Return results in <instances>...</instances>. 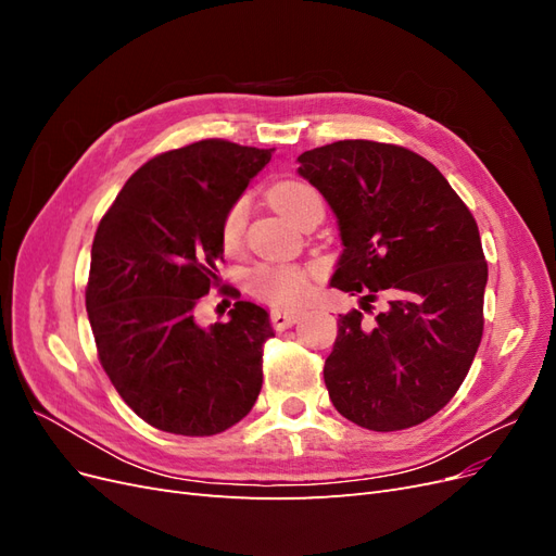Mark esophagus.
Instances as JSON below:
<instances>
[{
    "label": "esophagus",
    "mask_w": 556,
    "mask_h": 556,
    "mask_svg": "<svg viewBox=\"0 0 556 556\" xmlns=\"http://www.w3.org/2000/svg\"><path fill=\"white\" fill-rule=\"evenodd\" d=\"M296 319H299V313L294 311H271V325L278 331L290 329L292 325H296Z\"/></svg>",
    "instance_id": "obj_1"
}]
</instances>
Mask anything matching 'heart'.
<instances>
[{
  "instance_id": "1",
  "label": "heart",
  "mask_w": 556,
  "mask_h": 556,
  "mask_svg": "<svg viewBox=\"0 0 556 556\" xmlns=\"http://www.w3.org/2000/svg\"><path fill=\"white\" fill-rule=\"evenodd\" d=\"M268 201L292 220L294 225H301L308 215L315 211H323V197L308 182L301 180H282L276 182L271 192H268ZM245 229V201H233L223 217V245L227 250L239 248L241 237ZM313 278L315 274L306 266L296 264H268L262 262L252 266L248 271L245 285L248 290L262 299L264 304H271L276 308H296L313 292Z\"/></svg>"
}]
</instances>
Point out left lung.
Returning <instances> with one entry per match:
<instances>
[{"label":"left lung","mask_w":556,"mask_h":556,"mask_svg":"<svg viewBox=\"0 0 556 556\" xmlns=\"http://www.w3.org/2000/svg\"><path fill=\"white\" fill-rule=\"evenodd\" d=\"M299 174L339 217L331 288L370 312L339 315L325 362L329 399L371 431H401L457 394L484 329L486 262L473 213L413 150L348 139L306 150Z\"/></svg>","instance_id":"left-lung-1"}]
</instances>
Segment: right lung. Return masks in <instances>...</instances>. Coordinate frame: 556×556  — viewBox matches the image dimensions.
<instances>
[{"label": "right lung", "instance_id": "add662e5", "mask_svg": "<svg viewBox=\"0 0 556 556\" xmlns=\"http://www.w3.org/2000/svg\"><path fill=\"white\" fill-rule=\"evenodd\" d=\"M268 160L271 150L225 139L166 150L129 176L97 227L86 288L97 357L160 431L215 435L260 396L268 313L237 301L227 323L201 329L194 308L220 285L223 217Z\"/></svg>", "mask_w": 556, "mask_h": 556}]
</instances>
